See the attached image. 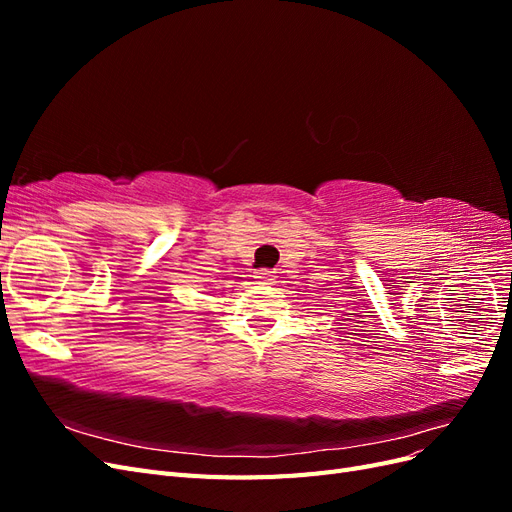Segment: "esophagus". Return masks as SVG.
I'll use <instances>...</instances> for the list:
<instances>
[{
    "mask_svg": "<svg viewBox=\"0 0 512 512\" xmlns=\"http://www.w3.org/2000/svg\"><path fill=\"white\" fill-rule=\"evenodd\" d=\"M256 280L260 282V284H275L273 280H275V275H273V271H256Z\"/></svg>",
    "mask_w": 512,
    "mask_h": 512,
    "instance_id": "1",
    "label": "esophagus"
}]
</instances>
